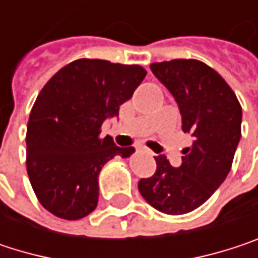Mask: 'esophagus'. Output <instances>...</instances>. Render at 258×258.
Wrapping results in <instances>:
<instances>
[{
	"label": "esophagus",
	"mask_w": 258,
	"mask_h": 258,
	"mask_svg": "<svg viewBox=\"0 0 258 258\" xmlns=\"http://www.w3.org/2000/svg\"><path fill=\"white\" fill-rule=\"evenodd\" d=\"M148 152H149V151H148Z\"/></svg>",
	"instance_id": "esophagus-1"
}]
</instances>
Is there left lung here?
<instances>
[{
	"label": "left lung",
	"mask_w": 258,
	"mask_h": 258,
	"mask_svg": "<svg viewBox=\"0 0 258 258\" xmlns=\"http://www.w3.org/2000/svg\"><path fill=\"white\" fill-rule=\"evenodd\" d=\"M151 70L176 100L182 130L194 140L179 167L155 157L157 172L140 179L139 191L157 211L180 215L202 206L227 178L240 140L242 107L227 82L205 62L173 59L154 62Z\"/></svg>",
	"instance_id": "obj_1"
}]
</instances>
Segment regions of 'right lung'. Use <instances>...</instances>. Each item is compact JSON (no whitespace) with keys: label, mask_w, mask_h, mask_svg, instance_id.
Segmentation results:
<instances>
[{"label":"right lung","mask_w":258,"mask_h":258,"mask_svg":"<svg viewBox=\"0 0 258 258\" xmlns=\"http://www.w3.org/2000/svg\"><path fill=\"white\" fill-rule=\"evenodd\" d=\"M145 76L140 66L78 59L38 94L26 128V170L38 202L55 217L73 221L89 215L98 203L103 166L134 152L100 133Z\"/></svg>","instance_id":"1"}]
</instances>
